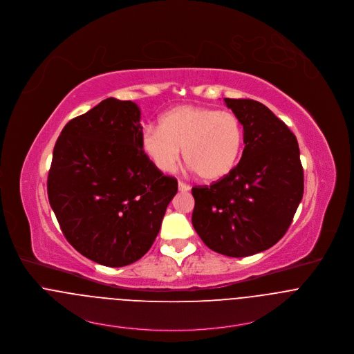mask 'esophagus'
Listing matches in <instances>:
<instances>
[{"mask_svg":"<svg viewBox=\"0 0 354 354\" xmlns=\"http://www.w3.org/2000/svg\"><path fill=\"white\" fill-rule=\"evenodd\" d=\"M178 189L181 191V192H188V191H191V187L188 185V184H185V183H178Z\"/></svg>","mask_w":354,"mask_h":354,"instance_id":"1","label":"esophagus"}]
</instances>
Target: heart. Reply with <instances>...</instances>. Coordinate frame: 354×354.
<instances>
[{
	"mask_svg": "<svg viewBox=\"0 0 354 354\" xmlns=\"http://www.w3.org/2000/svg\"><path fill=\"white\" fill-rule=\"evenodd\" d=\"M142 149L162 171H171L184 158L205 181H219L238 165L243 127L236 115L214 108L180 105L165 112L160 127L142 133Z\"/></svg>",
	"mask_w": 354,
	"mask_h": 354,
	"instance_id": "heart-1",
	"label": "heart"
}]
</instances>
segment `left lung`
Segmentation results:
<instances>
[{
	"mask_svg": "<svg viewBox=\"0 0 354 354\" xmlns=\"http://www.w3.org/2000/svg\"><path fill=\"white\" fill-rule=\"evenodd\" d=\"M243 126L245 149L235 169L209 187H193L192 225L201 241L228 257H248L287 232L304 192L296 136L268 106L225 98Z\"/></svg>",
	"mask_w": 354,
	"mask_h": 354,
	"instance_id": "1",
	"label": "left lung"
}]
</instances>
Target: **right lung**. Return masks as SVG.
Instances as JSON below:
<instances>
[{"instance_id": "right-lung-1", "label": "right lung", "mask_w": 354, "mask_h": 354, "mask_svg": "<svg viewBox=\"0 0 354 354\" xmlns=\"http://www.w3.org/2000/svg\"><path fill=\"white\" fill-rule=\"evenodd\" d=\"M142 133L139 106L109 97L71 119L54 147L50 205L68 243L104 266L149 252L178 189L143 151Z\"/></svg>"}]
</instances>
